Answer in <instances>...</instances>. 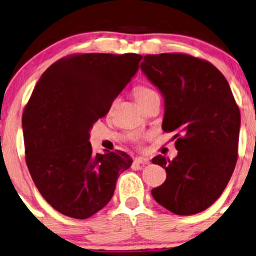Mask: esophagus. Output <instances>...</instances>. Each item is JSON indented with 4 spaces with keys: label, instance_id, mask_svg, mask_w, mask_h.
<instances>
[{
    "label": "esophagus",
    "instance_id": "1",
    "mask_svg": "<svg viewBox=\"0 0 256 256\" xmlns=\"http://www.w3.org/2000/svg\"><path fill=\"white\" fill-rule=\"evenodd\" d=\"M134 162L136 164H141V165H147V164H150V159L144 156H136L134 159Z\"/></svg>",
    "mask_w": 256,
    "mask_h": 256
}]
</instances>
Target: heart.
I'll list each match as a JSON object with an SVG mask.
<instances>
[{
    "instance_id": "b5f03b06",
    "label": "heart",
    "mask_w": 256,
    "mask_h": 256,
    "mask_svg": "<svg viewBox=\"0 0 256 256\" xmlns=\"http://www.w3.org/2000/svg\"><path fill=\"white\" fill-rule=\"evenodd\" d=\"M156 94V91L152 90L148 86H144V85H138V86H136L134 89V97L138 103L144 102L147 98H150V96H153V94Z\"/></svg>"
}]
</instances>
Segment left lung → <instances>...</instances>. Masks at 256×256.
<instances>
[{"instance_id": "1", "label": "left lung", "mask_w": 256, "mask_h": 256, "mask_svg": "<svg viewBox=\"0 0 256 256\" xmlns=\"http://www.w3.org/2000/svg\"><path fill=\"white\" fill-rule=\"evenodd\" d=\"M141 70L165 100L162 129L176 133L178 156L152 159L166 171L152 196L176 215H194L215 203L234 172L240 109L224 76L203 59L147 54Z\"/></svg>"}]
</instances>
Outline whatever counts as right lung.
Returning <instances> with one entry per match:
<instances>
[{
	"label": "right lung",
	"instance_id": "right-lung-1",
	"mask_svg": "<svg viewBox=\"0 0 256 256\" xmlns=\"http://www.w3.org/2000/svg\"><path fill=\"white\" fill-rule=\"evenodd\" d=\"M141 59L135 53L65 56L34 88L22 115L26 164L41 196L62 215L85 220L98 212L133 162L122 150L94 156L89 138Z\"/></svg>",
	"mask_w": 256,
	"mask_h": 256
}]
</instances>
